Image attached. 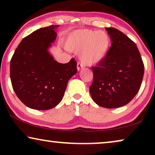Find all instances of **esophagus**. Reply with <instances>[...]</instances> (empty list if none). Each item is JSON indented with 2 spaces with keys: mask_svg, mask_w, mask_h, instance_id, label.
Returning a JSON list of instances; mask_svg holds the SVG:
<instances>
[{
  "mask_svg": "<svg viewBox=\"0 0 155 155\" xmlns=\"http://www.w3.org/2000/svg\"><path fill=\"white\" fill-rule=\"evenodd\" d=\"M83 67H84V65L82 64V63H81V62H78V64H77L78 71H80V70H81Z\"/></svg>",
  "mask_w": 155,
  "mask_h": 155,
  "instance_id": "obj_1",
  "label": "esophagus"
}]
</instances>
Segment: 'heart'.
Wrapping results in <instances>:
<instances>
[{
    "instance_id": "heart-1",
    "label": "heart",
    "mask_w": 155,
    "mask_h": 155,
    "mask_svg": "<svg viewBox=\"0 0 155 155\" xmlns=\"http://www.w3.org/2000/svg\"><path fill=\"white\" fill-rule=\"evenodd\" d=\"M111 40L107 33L92 30H78L68 37L65 48L79 52L80 58L87 65L97 64L103 60L109 51Z\"/></svg>"
}]
</instances>
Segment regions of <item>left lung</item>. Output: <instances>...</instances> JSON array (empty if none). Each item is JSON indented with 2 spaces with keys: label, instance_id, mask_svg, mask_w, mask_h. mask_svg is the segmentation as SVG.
I'll list each match as a JSON object with an SVG mask.
<instances>
[{
  "label": "left lung",
  "instance_id": "left-lung-1",
  "mask_svg": "<svg viewBox=\"0 0 155 155\" xmlns=\"http://www.w3.org/2000/svg\"><path fill=\"white\" fill-rule=\"evenodd\" d=\"M106 30L111 40L107 56L92 67L90 92L97 104L114 109L127 104L137 94L144 75V64L136 44L114 27Z\"/></svg>",
  "mask_w": 155,
  "mask_h": 155
}]
</instances>
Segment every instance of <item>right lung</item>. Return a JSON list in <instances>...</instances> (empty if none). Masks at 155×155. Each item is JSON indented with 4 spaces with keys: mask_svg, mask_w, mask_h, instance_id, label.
<instances>
[{
    "mask_svg": "<svg viewBox=\"0 0 155 155\" xmlns=\"http://www.w3.org/2000/svg\"><path fill=\"white\" fill-rule=\"evenodd\" d=\"M59 25L42 27L25 37L10 61V80L20 100L37 110L52 109L62 100L68 80L78 72L77 62L55 61L48 48Z\"/></svg>",
    "mask_w": 155,
    "mask_h": 155,
    "instance_id": "1",
    "label": "right lung"
}]
</instances>
